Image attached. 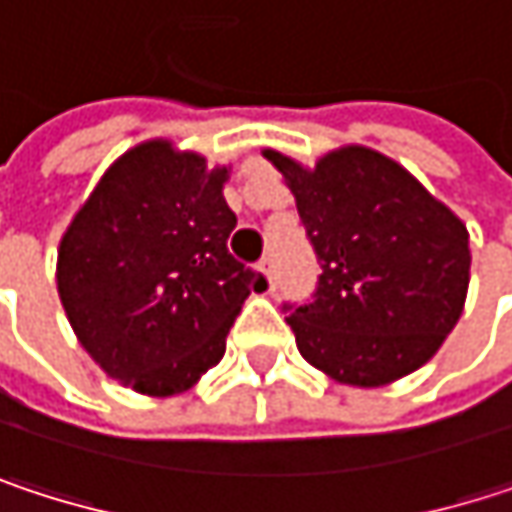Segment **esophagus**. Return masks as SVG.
<instances>
[{"label": "esophagus", "mask_w": 512, "mask_h": 512, "mask_svg": "<svg viewBox=\"0 0 512 512\" xmlns=\"http://www.w3.org/2000/svg\"><path fill=\"white\" fill-rule=\"evenodd\" d=\"M257 269L266 275V281H269V287H275V263H272V255H263L257 260Z\"/></svg>", "instance_id": "34e87169"}]
</instances>
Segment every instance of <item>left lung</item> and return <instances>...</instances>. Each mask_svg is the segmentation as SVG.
Listing matches in <instances>:
<instances>
[{
    "instance_id": "left-lung-1",
    "label": "left lung",
    "mask_w": 512,
    "mask_h": 512,
    "mask_svg": "<svg viewBox=\"0 0 512 512\" xmlns=\"http://www.w3.org/2000/svg\"><path fill=\"white\" fill-rule=\"evenodd\" d=\"M296 195L320 263L305 305H284L308 364L376 388L427 364L457 326L468 290V231L403 165L341 148L314 168L263 151Z\"/></svg>"
}]
</instances>
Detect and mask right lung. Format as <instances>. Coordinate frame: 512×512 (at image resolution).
I'll return each mask as SVG.
<instances>
[{"mask_svg": "<svg viewBox=\"0 0 512 512\" xmlns=\"http://www.w3.org/2000/svg\"><path fill=\"white\" fill-rule=\"evenodd\" d=\"M228 168L145 142L109 165L58 246L67 320L112 379L139 394L192 388L266 278L228 252Z\"/></svg>", "mask_w": 512, "mask_h": 512, "instance_id": "right-lung-1", "label": "right lung"}]
</instances>
